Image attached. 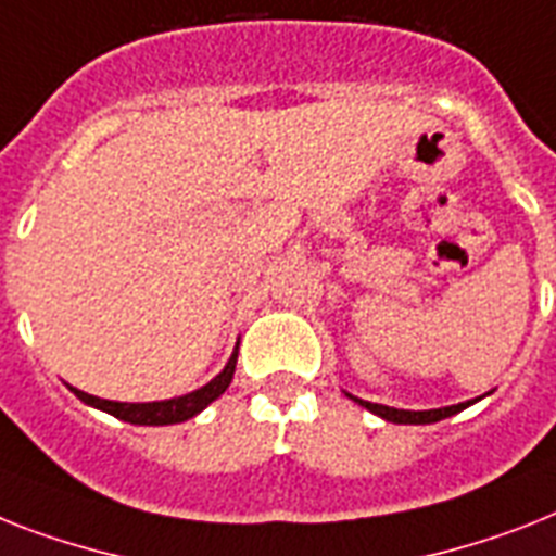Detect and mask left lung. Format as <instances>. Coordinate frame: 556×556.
Instances as JSON below:
<instances>
[{
	"instance_id": "left-lung-1",
	"label": "left lung",
	"mask_w": 556,
	"mask_h": 556,
	"mask_svg": "<svg viewBox=\"0 0 556 556\" xmlns=\"http://www.w3.org/2000/svg\"><path fill=\"white\" fill-rule=\"evenodd\" d=\"M492 394V392H489ZM350 401H355L357 406H364L369 409L371 415L383 417L389 424H409V426H426V424H438V420H446V417L457 415V412L469 409L471 403L483 401V397H475V401H466V403H457V406H443V409H424V412H412V409H394V406H383V403H369V401H361L355 394L346 392Z\"/></svg>"
}]
</instances>
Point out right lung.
Listing matches in <instances>:
<instances>
[{
	"label": "right lung",
	"mask_w": 556,
	"mask_h": 556,
	"mask_svg": "<svg viewBox=\"0 0 556 556\" xmlns=\"http://www.w3.org/2000/svg\"><path fill=\"white\" fill-rule=\"evenodd\" d=\"M236 361H238V343L232 355H229L227 366H224L218 375H215L210 383H204L195 392H187L181 397H169V401H153V403H118V401H104V397H96V394H87L81 389L71 387V392L79 397L81 403L93 406V409H102L108 415L118 417L124 424L132 426H169V424H185L190 417H195L199 412H204L213 401H218L227 387L232 383V375H236Z\"/></svg>",
	"instance_id": "right-lung-1"
}]
</instances>
